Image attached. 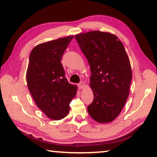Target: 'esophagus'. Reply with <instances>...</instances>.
I'll list each match as a JSON object with an SVG mask.
<instances>
[{"label": "esophagus", "instance_id": "esophagus-1", "mask_svg": "<svg viewBox=\"0 0 157 157\" xmlns=\"http://www.w3.org/2000/svg\"><path fill=\"white\" fill-rule=\"evenodd\" d=\"M78 86L80 88H83V87L85 86V83H83V82H81V83H79L78 84Z\"/></svg>", "mask_w": 157, "mask_h": 157}]
</instances>
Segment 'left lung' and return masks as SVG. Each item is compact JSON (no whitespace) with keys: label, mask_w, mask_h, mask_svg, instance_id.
Returning <instances> with one entry per match:
<instances>
[{"label":"left lung","mask_w":157,"mask_h":157,"mask_svg":"<svg viewBox=\"0 0 157 157\" xmlns=\"http://www.w3.org/2000/svg\"><path fill=\"white\" fill-rule=\"evenodd\" d=\"M75 39L90 67V86L94 99L88 106L92 119L112 122L129 97L132 71L124 46L114 35L101 31L81 33Z\"/></svg>","instance_id":"8db88e82"}]
</instances>
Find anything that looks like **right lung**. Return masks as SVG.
Listing matches in <instances>:
<instances>
[{"mask_svg":"<svg viewBox=\"0 0 157 157\" xmlns=\"http://www.w3.org/2000/svg\"><path fill=\"white\" fill-rule=\"evenodd\" d=\"M74 36L40 44L29 57L26 80L37 106L56 120L67 115L77 87L67 80L61 59Z\"/></svg>","mask_w":157,"mask_h":157,"instance_id":"1","label":"right lung"}]
</instances>
